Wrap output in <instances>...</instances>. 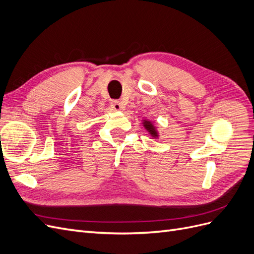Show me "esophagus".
<instances>
[{
    "label": "esophagus",
    "mask_w": 254,
    "mask_h": 254,
    "mask_svg": "<svg viewBox=\"0 0 254 254\" xmlns=\"http://www.w3.org/2000/svg\"><path fill=\"white\" fill-rule=\"evenodd\" d=\"M111 107H112L113 110H117V111L122 110V108H123V106H122L120 101H112L111 102Z\"/></svg>",
    "instance_id": "esophagus-1"
}]
</instances>
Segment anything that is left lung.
<instances>
[{
    "label": "left lung",
    "instance_id": "obj_1",
    "mask_svg": "<svg viewBox=\"0 0 254 254\" xmlns=\"http://www.w3.org/2000/svg\"><path fill=\"white\" fill-rule=\"evenodd\" d=\"M144 126H145V128L148 130V132L151 134V135H153V136H157L158 134H157V131L155 130V127H153V125L151 124L150 122H148V121H145L144 122Z\"/></svg>",
    "mask_w": 254,
    "mask_h": 254
}]
</instances>
